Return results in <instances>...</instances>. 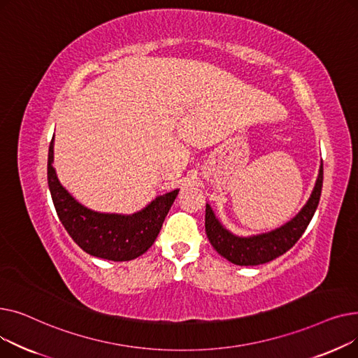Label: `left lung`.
Segmentation results:
<instances>
[{"label": "left lung", "mask_w": 358, "mask_h": 358, "mask_svg": "<svg viewBox=\"0 0 358 358\" xmlns=\"http://www.w3.org/2000/svg\"><path fill=\"white\" fill-rule=\"evenodd\" d=\"M324 182V164L319 168V176L310 199L296 217L273 232L250 238L232 235L224 229L215 217L210 206L206 204V235L213 248L228 261L236 266H258L273 261L274 258L287 252L299 238L306 231L319 204Z\"/></svg>", "instance_id": "obj_1"}]
</instances>
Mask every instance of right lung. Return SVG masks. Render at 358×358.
Wrapping results in <instances>:
<instances>
[{
	"label": "right lung",
	"mask_w": 358,
	"mask_h": 358,
	"mask_svg": "<svg viewBox=\"0 0 358 358\" xmlns=\"http://www.w3.org/2000/svg\"><path fill=\"white\" fill-rule=\"evenodd\" d=\"M53 138L48 154V184L55 210L64 228L87 254L111 259L129 261L146 252L155 242L164 219L178 190L157 197L135 215H108L92 212L64 189L53 168Z\"/></svg>",
	"instance_id": "add662e5"
}]
</instances>
